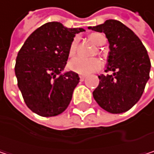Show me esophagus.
I'll use <instances>...</instances> for the list:
<instances>
[{"label": "esophagus", "instance_id": "esophagus-1", "mask_svg": "<svg viewBox=\"0 0 154 154\" xmlns=\"http://www.w3.org/2000/svg\"><path fill=\"white\" fill-rule=\"evenodd\" d=\"M79 78H80V81H84V80H85V76L80 75V76H79Z\"/></svg>", "mask_w": 154, "mask_h": 154}]
</instances>
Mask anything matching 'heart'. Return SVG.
Here are the masks:
<instances>
[{
    "mask_svg": "<svg viewBox=\"0 0 154 154\" xmlns=\"http://www.w3.org/2000/svg\"><path fill=\"white\" fill-rule=\"evenodd\" d=\"M89 37L97 45H103L106 42V38L103 34L94 33ZM77 47V39L75 38L69 46V56H73L76 53ZM102 65H103L102 61L97 58L85 59L82 57H76L69 61V67L72 71L76 73L81 74V75H88V74H91L93 72L99 70L102 68Z\"/></svg>",
    "mask_w": 154,
    "mask_h": 154,
    "instance_id": "obj_1",
    "label": "heart"
}]
</instances>
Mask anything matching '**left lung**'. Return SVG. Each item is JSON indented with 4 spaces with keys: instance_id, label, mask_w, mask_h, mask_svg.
<instances>
[{
    "instance_id": "obj_1",
    "label": "left lung",
    "mask_w": 154,
    "mask_h": 154,
    "mask_svg": "<svg viewBox=\"0 0 154 154\" xmlns=\"http://www.w3.org/2000/svg\"><path fill=\"white\" fill-rule=\"evenodd\" d=\"M88 28L105 34L109 45L105 72H113L98 76L99 85L93 96L108 112L128 111L138 102L150 78L151 61L147 51L138 36L120 21L108 19Z\"/></svg>"
}]
</instances>
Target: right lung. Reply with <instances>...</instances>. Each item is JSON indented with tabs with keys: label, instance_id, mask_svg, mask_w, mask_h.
Wrapping results in <instances>:
<instances>
[{
	"label": "right lung",
	"instance_id": "right-lung-1",
	"mask_svg": "<svg viewBox=\"0 0 154 154\" xmlns=\"http://www.w3.org/2000/svg\"><path fill=\"white\" fill-rule=\"evenodd\" d=\"M83 28H68L60 22H48L35 30L19 50L15 65L17 86L33 112L53 117L69 106L79 77L61 73L76 34Z\"/></svg>",
	"mask_w": 154,
	"mask_h": 154
}]
</instances>
